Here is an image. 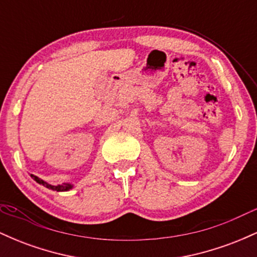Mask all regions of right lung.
<instances>
[{
	"mask_svg": "<svg viewBox=\"0 0 257 257\" xmlns=\"http://www.w3.org/2000/svg\"><path fill=\"white\" fill-rule=\"evenodd\" d=\"M30 176L35 180V181L37 182V184L42 185V186H44V187L49 188V190L57 191V192H66V191H70V190H72V188H73V184H71V182H64V184H61V185L54 186V185L48 184V182H46L44 180L40 179L36 175H34V174H31Z\"/></svg>",
	"mask_w": 257,
	"mask_h": 257,
	"instance_id": "1",
	"label": "right lung"
}]
</instances>
